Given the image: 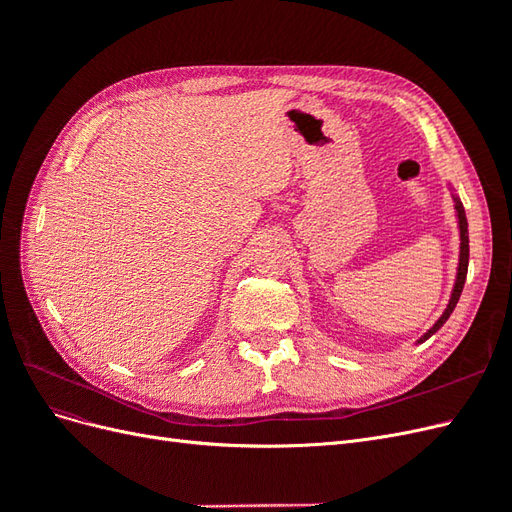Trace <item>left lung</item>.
Instances as JSON below:
<instances>
[{
  "mask_svg": "<svg viewBox=\"0 0 512 512\" xmlns=\"http://www.w3.org/2000/svg\"><path fill=\"white\" fill-rule=\"evenodd\" d=\"M453 200H455V211H457V222H459V239H461V245H459V267H457V277H455V286H453V292H451V299H448V305L442 312V316L438 318V322L433 324V327L418 339V344H423L425 339H429L433 333H436L442 324L451 318L453 309L461 297V290H463V284H466V275H468V258H470V237H468V220H466V211H463V205L461 200L453 194Z\"/></svg>",
  "mask_w": 512,
  "mask_h": 512,
  "instance_id": "1",
  "label": "left lung"
}]
</instances>
